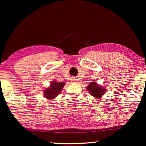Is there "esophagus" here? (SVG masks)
<instances>
[{
    "mask_svg": "<svg viewBox=\"0 0 146 146\" xmlns=\"http://www.w3.org/2000/svg\"><path fill=\"white\" fill-rule=\"evenodd\" d=\"M71 80L73 83H76L78 82V79L76 78V77H72L71 79Z\"/></svg>",
    "mask_w": 146,
    "mask_h": 146,
    "instance_id": "esophagus-1",
    "label": "esophagus"
}]
</instances>
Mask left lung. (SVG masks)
<instances>
[{"label":"left lung","instance_id":"obj_1","mask_svg":"<svg viewBox=\"0 0 146 146\" xmlns=\"http://www.w3.org/2000/svg\"><path fill=\"white\" fill-rule=\"evenodd\" d=\"M87 90L91 94V95L95 98H100L104 95L106 92L105 88L97 84L96 82H90V84L87 86Z\"/></svg>","mask_w":146,"mask_h":146}]
</instances>
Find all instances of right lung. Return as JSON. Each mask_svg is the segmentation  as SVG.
Segmentation results:
<instances>
[{"label": "right lung", "instance_id": "obj_1", "mask_svg": "<svg viewBox=\"0 0 146 146\" xmlns=\"http://www.w3.org/2000/svg\"><path fill=\"white\" fill-rule=\"evenodd\" d=\"M65 83L64 82H57L56 81H52L50 84V86L46 88L44 91V95L49 100H52L60 94Z\"/></svg>", "mask_w": 146, "mask_h": 146}]
</instances>
